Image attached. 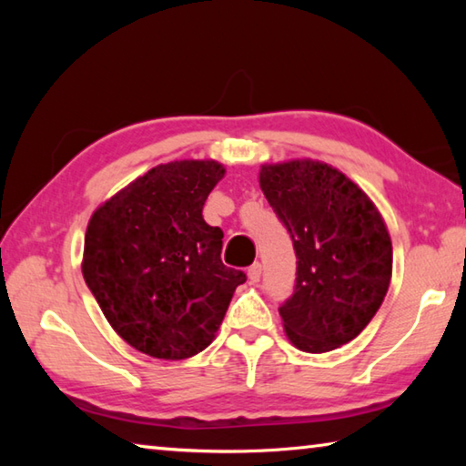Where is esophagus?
<instances>
[{
  "label": "esophagus",
  "mask_w": 466,
  "mask_h": 466,
  "mask_svg": "<svg viewBox=\"0 0 466 466\" xmlns=\"http://www.w3.org/2000/svg\"><path fill=\"white\" fill-rule=\"evenodd\" d=\"M261 263H252L250 267H248V279H250V283H257L258 279H261Z\"/></svg>",
  "instance_id": "34e87169"
}]
</instances>
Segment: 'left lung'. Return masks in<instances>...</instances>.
<instances>
[{"label": "left lung", "mask_w": 466, "mask_h": 466, "mask_svg": "<svg viewBox=\"0 0 466 466\" xmlns=\"http://www.w3.org/2000/svg\"><path fill=\"white\" fill-rule=\"evenodd\" d=\"M258 185L294 242L296 288L279 306L298 350L333 351L380 309L392 275V242L372 199L319 160L263 164Z\"/></svg>", "instance_id": "left-lung-1"}]
</instances>
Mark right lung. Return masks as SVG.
Wrapping results in <instances>:
<instances>
[{
    "label": "right lung",
    "instance_id": "obj_1",
    "mask_svg": "<svg viewBox=\"0 0 466 466\" xmlns=\"http://www.w3.org/2000/svg\"><path fill=\"white\" fill-rule=\"evenodd\" d=\"M216 160H175L137 177L94 211L82 273L102 314L137 351L185 360L216 339L247 275L222 263L219 228L205 222L224 178Z\"/></svg>",
    "mask_w": 466,
    "mask_h": 466
}]
</instances>
